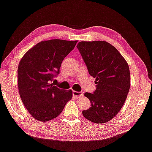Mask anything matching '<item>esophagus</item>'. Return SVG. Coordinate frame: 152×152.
Instances as JSON below:
<instances>
[{"instance_id": "34e87169", "label": "esophagus", "mask_w": 152, "mask_h": 152, "mask_svg": "<svg viewBox=\"0 0 152 152\" xmlns=\"http://www.w3.org/2000/svg\"><path fill=\"white\" fill-rule=\"evenodd\" d=\"M83 95V93L81 92V91H73V96L74 97H75L76 98H79L81 97Z\"/></svg>"}]
</instances>
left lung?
Wrapping results in <instances>:
<instances>
[{
    "mask_svg": "<svg viewBox=\"0 0 152 152\" xmlns=\"http://www.w3.org/2000/svg\"><path fill=\"white\" fill-rule=\"evenodd\" d=\"M96 89L85 93L91 107L84 117L95 123L113 119L123 107L130 89V71L125 59L115 47L104 41L80 42L77 46Z\"/></svg>",
    "mask_w": 152,
    "mask_h": 152,
    "instance_id": "left-lung-1",
    "label": "left lung"
}]
</instances>
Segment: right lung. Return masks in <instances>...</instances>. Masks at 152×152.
<instances>
[{
  "mask_svg": "<svg viewBox=\"0 0 152 152\" xmlns=\"http://www.w3.org/2000/svg\"><path fill=\"white\" fill-rule=\"evenodd\" d=\"M77 41L50 39L29 50L20 61L17 77L20 97L29 113L45 122L57 117L72 98V91L51 83L60 73L61 63Z\"/></svg>",
  "mask_w": 152,
  "mask_h": 152,
  "instance_id": "add662e5",
  "label": "right lung"
}]
</instances>
